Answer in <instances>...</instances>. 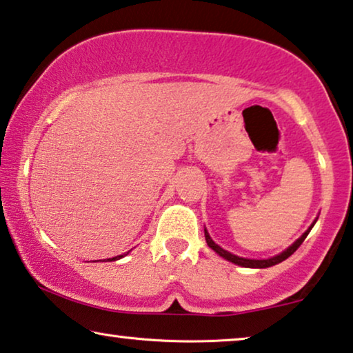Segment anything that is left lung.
<instances>
[{
	"mask_svg": "<svg viewBox=\"0 0 353 353\" xmlns=\"http://www.w3.org/2000/svg\"><path fill=\"white\" fill-rule=\"evenodd\" d=\"M318 219V218H316ZM316 219L313 221V224L310 225L308 228V231L307 232H303V236L300 237V239H297V241H295L292 245H290L289 248H285V250L283 252V253H279V255H276V256H272V258H268V260H250V258H242V256H237V255H232L231 252H228V250H224V248H221L218 243H214L213 242V239L210 237V234H208V231H206L205 229V239H206V243H208V247L210 248H213V250L218 253L219 256H223L224 260H228V261H231V263H234V265H239V266H243V268H270V266H274V265H278V263H281V261H284V260H288V258L292 255V253L297 250V248L302 245V242L305 241V239H307V236H308V232L312 231V228L314 225V223H316Z\"/></svg>",
	"mask_w": 353,
	"mask_h": 353,
	"instance_id": "8db88e82",
	"label": "left lung"
}]
</instances>
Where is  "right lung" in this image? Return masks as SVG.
I'll use <instances>...</instances> for the list:
<instances>
[{
	"mask_svg": "<svg viewBox=\"0 0 353 353\" xmlns=\"http://www.w3.org/2000/svg\"><path fill=\"white\" fill-rule=\"evenodd\" d=\"M124 255H119V256H114V258H110V260L108 261H116V260H119V258H122Z\"/></svg>",
	"mask_w": 353,
	"mask_h": 353,
	"instance_id": "right-lung-1",
	"label": "right lung"
}]
</instances>
